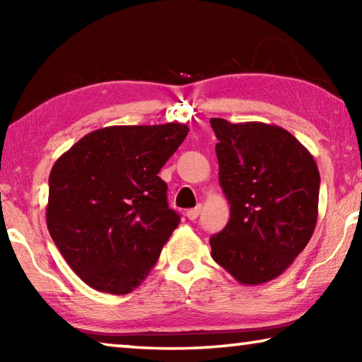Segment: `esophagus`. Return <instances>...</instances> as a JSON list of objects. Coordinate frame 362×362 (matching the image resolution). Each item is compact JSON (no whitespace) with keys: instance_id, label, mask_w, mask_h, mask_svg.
Segmentation results:
<instances>
[{"instance_id":"1","label":"esophagus","mask_w":362,"mask_h":362,"mask_svg":"<svg viewBox=\"0 0 362 362\" xmlns=\"http://www.w3.org/2000/svg\"><path fill=\"white\" fill-rule=\"evenodd\" d=\"M199 212H201V206L194 207V209H188L187 211V217L189 220H196V218H198V216H199Z\"/></svg>"}]
</instances>
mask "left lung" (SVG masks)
Segmentation results:
<instances>
[{"mask_svg":"<svg viewBox=\"0 0 362 362\" xmlns=\"http://www.w3.org/2000/svg\"><path fill=\"white\" fill-rule=\"evenodd\" d=\"M218 182L230 220L211 238L212 259L241 284L278 278L313 235L320 201L315 158L291 132L265 122L211 118Z\"/></svg>","mask_w":362,"mask_h":362,"instance_id":"obj_1","label":"left lung"}]
</instances>
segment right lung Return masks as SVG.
<instances>
[{"instance_id": "add662e5", "label": "right lung", "mask_w": 362, "mask_h": 362, "mask_svg": "<svg viewBox=\"0 0 362 362\" xmlns=\"http://www.w3.org/2000/svg\"><path fill=\"white\" fill-rule=\"evenodd\" d=\"M188 131L180 122L102 127L54 163L47 230L70 268L93 289L124 296L155 267L180 223L158 173Z\"/></svg>"}]
</instances>
